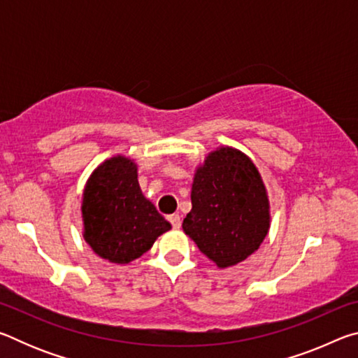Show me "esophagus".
<instances>
[{
	"instance_id": "1",
	"label": "esophagus",
	"mask_w": 358,
	"mask_h": 358,
	"mask_svg": "<svg viewBox=\"0 0 358 358\" xmlns=\"http://www.w3.org/2000/svg\"><path fill=\"white\" fill-rule=\"evenodd\" d=\"M169 221H171L173 229H180V226H181L180 215H171V216H169Z\"/></svg>"
}]
</instances>
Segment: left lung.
Segmentation results:
<instances>
[{
	"mask_svg": "<svg viewBox=\"0 0 358 358\" xmlns=\"http://www.w3.org/2000/svg\"><path fill=\"white\" fill-rule=\"evenodd\" d=\"M192 208L183 230L220 266L237 265L259 250L270 229V203L262 177L241 151L221 147L197 167Z\"/></svg>",
	"mask_w": 358,
	"mask_h": 358,
	"instance_id": "obj_1",
	"label": "left lung"
}]
</instances>
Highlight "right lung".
Returning <instances> with one entry per match:
<instances>
[{
	"label": "right lung",
	"mask_w": 358,
	"mask_h": 358,
	"mask_svg": "<svg viewBox=\"0 0 358 358\" xmlns=\"http://www.w3.org/2000/svg\"><path fill=\"white\" fill-rule=\"evenodd\" d=\"M83 238L99 257L129 264L147 252L171 222L148 199L137 180V164L113 156L88 178L82 201Z\"/></svg>",
	"instance_id": "add662e5"
}]
</instances>
